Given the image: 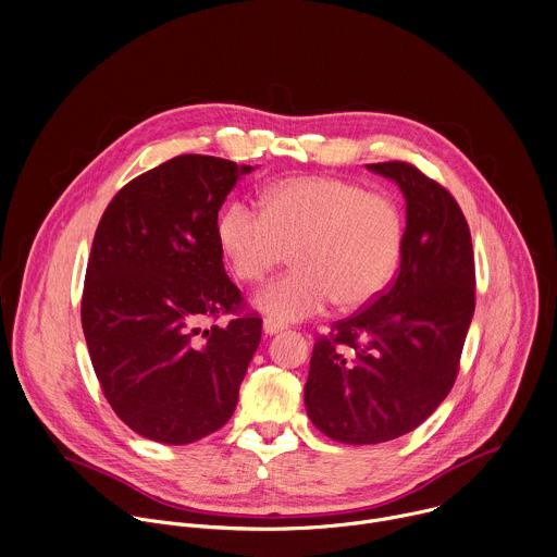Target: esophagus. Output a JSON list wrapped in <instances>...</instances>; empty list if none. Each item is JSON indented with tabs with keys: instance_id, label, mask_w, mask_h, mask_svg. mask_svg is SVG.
<instances>
[{
	"instance_id": "34e87169",
	"label": "esophagus",
	"mask_w": 557,
	"mask_h": 557,
	"mask_svg": "<svg viewBox=\"0 0 557 557\" xmlns=\"http://www.w3.org/2000/svg\"><path fill=\"white\" fill-rule=\"evenodd\" d=\"M283 329H285V324H281V322H276V320H270V318L263 320V333H265V335H276V333H281Z\"/></svg>"
}]
</instances>
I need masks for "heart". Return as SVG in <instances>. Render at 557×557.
<instances>
[{"label": "heart", "mask_w": 557, "mask_h": 557, "mask_svg": "<svg viewBox=\"0 0 557 557\" xmlns=\"http://www.w3.org/2000/svg\"><path fill=\"white\" fill-rule=\"evenodd\" d=\"M218 244L237 278L263 281L289 259L296 268L257 296V307L281 324L370 305L392 283L405 215L392 196L333 176H294L270 185L263 209L228 202L218 218Z\"/></svg>", "instance_id": "heart-1"}]
</instances>
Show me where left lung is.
Masks as SVG:
<instances>
[{
	"label": "left lung",
	"mask_w": 557,
	"mask_h": 557,
	"mask_svg": "<svg viewBox=\"0 0 557 557\" xmlns=\"http://www.w3.org/2000/svg\"><path fill=\"white\" fill-rule=\"evenodd\" d=\"M407 202L400 268L366 309L322 335L309 361L311 422L344 444H379L422 424L450 392L474 313V255L455 198L418 168L372 163Z\"/></svg>",
	"instance_id": "1"
}]
</instances>
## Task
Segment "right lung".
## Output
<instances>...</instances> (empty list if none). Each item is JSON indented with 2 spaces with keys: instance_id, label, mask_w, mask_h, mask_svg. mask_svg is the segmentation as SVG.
<instances>
[{
  "instance_id": "obj_1",
  "label": "right lung",
  "mask_w": 557,
  "mask_h": 557,
  "mask_svg": "<svg viewBox=\"0 0 557 557\" xmlns=\"http://www.w3.org/2000/svg\"><path fill=\"white\" fill-rule=\"evenodd\" d=\"M255 168L181 154L107 207L91 246L83 331L113 411L139 435L189 444L228 422L261 342V318L226 276L218 213Z\"/></svg>"
}]
</instances>
